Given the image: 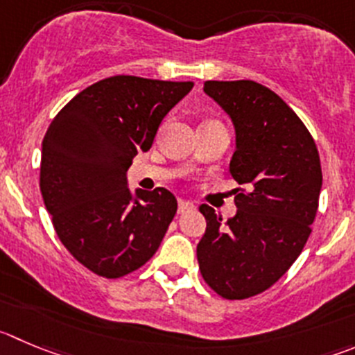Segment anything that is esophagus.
<instances>
[{
  "label": "esophagus",
  "mask_w": 355,
  "mask_h": 355,
  "mask_svg": "<svg viewBox=\"0 0 355 355\" xmlns=\"http://www.w3.org/2000/svg\"><path fill=\"white\" fill-rule=\"evenodd\" d=\"M193 207H195L193 202L183 200V198H181V200H180V207H178V211H180V212H187V211H190V209H193Z\"/></svg>",
  "instance_id": "34e87169"
}]
</instances>
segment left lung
Here are the masks:
<instances>
[{
	"label": "left lung",
	"mask_w": 355,
	"mask_h": 355,
	"mask_svg": "<svg viewBox=\"0 0 355 355\" xmlns=\"http://www.w3.org/2000/svg\"><path fill=\"white\" fill-rule=\"evenodd\" d=\"M204 92L230 116L235 151L230 174L237 212L223 221L207 204L197 245L204 281L226 300L275 284L303 251L315 219L322 172L312 136L298 114L252 80L205 82Z\"/></svg>",
	"instance_id": "left-lung-1"
}]
</instances>
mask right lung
<instances>
[{
  "label": "right lung",
  "mask_w": 355,
  "mask_h": 355,
  "mask_svg": "<svg viewBox=\"0 0 355 355\" xmlns=\"http://www.w3.org/2000/svg\"><path fill=\"white\" fill-rule=\"evenodd\" d=\"M191 89V82L118 74L76 94L50 123L43 202L64 248L97 275L118 279L157 252L178 200L165 188L130 191L127 171Z\"/></svg>",
  "instance_id": "1"
}]
</instances>
